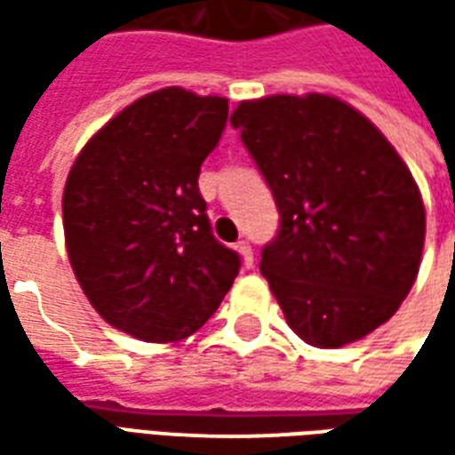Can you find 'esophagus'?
<instances>
[{"label":"esophagus","mask_w":455,"mask_h":455,"mask_svg":"<svg viewBox=\"0 0 455 455\" xmlns=\"http://www.w3.org/2000/svg\"><path fill=\"white\" fill-rule=\"evenodd\" d=\"M236 251L238 256H241V260H243V267H253V248H251V243L248 241H238L236 243Z\"/></svg>","instance_id":"esophagus-1"}]
</instances>
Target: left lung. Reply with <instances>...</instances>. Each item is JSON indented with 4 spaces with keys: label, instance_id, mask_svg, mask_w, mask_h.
Instances as JSON below:
<instances>
[{
    "label": "left lung",
    "instance_id": "left-lung-1",
    "mask_svg": "<svg viewBox=\"0 0 455 455\" xmlns=\"http://www.w3.org/2000/svg\"><path fill=\"white\" fill-rule=\"evenodd\" d=\"M231 124L280 212L260 273L290 329L339 348L385 324L417 280L427 234L419 188L390 140L319 92L248 100Z\"/></svg>",
    "mask_w": 455,
    "mask_h": 455
}]
</instances>
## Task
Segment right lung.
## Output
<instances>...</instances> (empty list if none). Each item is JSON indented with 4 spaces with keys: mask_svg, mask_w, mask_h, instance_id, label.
Instances as JSON below:
<instances>
[{
    "mask_svg": "<svg viewBox=\"0 0 455 455\" xmlns=\"http://www.w3.org/2000/svg\"><path fill=\"white\" fill-rule=\"evenodd\" d=\"M227 116L224 97L163 87L107 121L70 168V266L104 322L133 339H188L238 275L241 260L212 234L197 185Z\"/></svg>",
    "mask_w": 455,
    "mask_h": 455,
    "instance_id": "right-lung-1",
    "label": "right lung"
}]
</instances>
